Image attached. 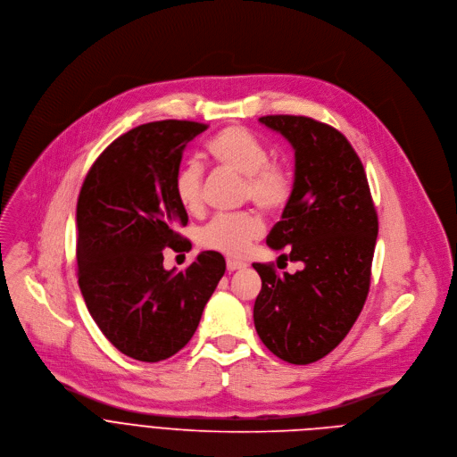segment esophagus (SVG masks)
<instances>
[{
  "label": "esophagus",
  "mask_w": 457,
  "mask_h": 457,
  "mask_svg": "<svg viewBox=\"0 0 457 457\" xmlns=\"http://www.w3.org/2000/svg\"><path fill=\"white\" fill-rule=\"evenodd\" d=\"M226 265H228V270L231 272V270H238V269H245L247 267V263L245 262H242V260H235V258H228L226 260Z\"/></svg>",
  "instance_id": "1"
}]
</instances>
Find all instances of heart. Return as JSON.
Listing matches in <instances>:
<instances>
[{
	"label": "heart",
	"instance_id": "heart-1",
	"mask_svg": "<svg viewBox=\"0 0 457 457\" xmlns=\"http://www.w3.org/2000/svg\"><path fill=\"white\" fill-rule=\"evenodd\" d=\"M208 154L217 167L242 178L240 197L244 201H251L269 213L279 212L288 203L294 190L290 169L281 162L269 160L265 143L245 127L231 125L219 130L208 141ZM174 190L185 210L197 212L201 208V169L197 163H188L178 172ZM262 233V217L244 210L213 219L201 231V244L229 256H242Z\"/></svg>",
	"mask_w": 457,
	"mask_h": 457
}]
</instances>
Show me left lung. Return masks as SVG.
Here are the masks:
<instances>
[{"instance_id":"1","label":"left lung","mask_w":457,"mask_h":457,"mask_svg":"<svg viewBox=\"0 0 457 457\" xmlns=\"http://www.w3.org/2000/svg\"><path fill=\"white\" fill-rule=\"evenodd\" d=\"M260 121L294 148V190L267 245L301 270L278 274L253 263L262 278L254 328L281 361L311 364L328 355L357 321L371 281L378 217L368 178L350 141L309 116L270 114Z\"/></svg>"}]
</instances>
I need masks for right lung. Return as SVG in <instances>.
<instances>
[{
  "label": "right lung",
  "mask_w": 457,
  "mask_h": 457,
  "mask_svg": "<svg viewBox=\"0 0 457 457\" xmlns=\"http://www.w3.org/2000/svg\"><path fill=\"white\" fill-rule=\"evenodd\" d=\"M208 125L150 121L116 137L89 169L77 203V276L102 334L127 357L158 362L195 334L226 262L204 251L185 270L163 267L187 210L174 181L183 150Z\"/></svg>",
  "instance_id": "obj_1"
}]
</instances>
